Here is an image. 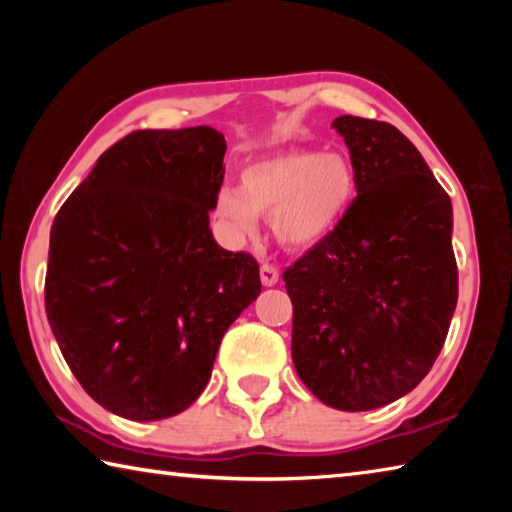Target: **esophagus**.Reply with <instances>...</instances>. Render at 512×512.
<instances>
[{"label": "esophagus", "mask_w": 512, "mask_h": 512, "mask_svg": "<svg viewBox=\"0 0 512 512\" xmlns=\"http://www.w3.org/2000/svg\"><path fill=\"white\" fill-rule=\"evenodd\" d=\"M259 277H262L264 287H273V284L280 280V271L271 264H262V268H259Z\"/></svg>", "instance_id": "1"}]
</instances>
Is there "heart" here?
Here are the masks:
<instances>
[{
    "label": "heart",
    "mask_w": 512,
    "mask_h": 512,
    "mask_svg": "<svg viewBox=\"0 0 512 512\" xmlns=\"http://www.w3.org/2000/svg\"><path fill=\"white\" fill-rule=\"evenodd\" d=\"M357 192L354 164L341 151H287L257 160L239 173V189L223 187L214 216L244 244L257 237L259 216L271 214L282 246L311 248L332 235Z\"/></svg>",
    "instance_id": "b5f03b06"
}]
</instances>
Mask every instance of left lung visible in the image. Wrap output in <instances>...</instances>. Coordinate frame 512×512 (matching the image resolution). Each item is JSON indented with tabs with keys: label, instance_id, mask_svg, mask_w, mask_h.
Returning a JSON list of instances; mask_svg holds the SVG:
<instances>
[{
	"label": "left lung",
	"instance_id": "left-lung-1",
	"mask_svg": "<svg viewBox=\"0 0 512 512\" xmlns=\"http://www.w3.org/2000/svg\"><path fill=\"white\" fill-rule=\"evenodd\" d=\"M357 198L332 235L284 271L291 357L320 402L370 411L400 400L438 359L458 300L452 201L386 121L343 115Z\"/></svg>",
	"mask_w": 512,
	"mask_h": 512
}]
</instances>
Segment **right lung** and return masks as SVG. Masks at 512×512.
<instances>
[{
	"label": "right lung",
	"instance_id": "right-lung-1",
	"mask_svg": "<svg viewBox=\"0 0 512 512\" xmlns=\"http://www.w3.org/2000/svg\"><path fill=\"white\" fill-rule=\"evenodd\" d=\"M225 137L210 126L112 144L56 214L45 309L94 402L153 422L203 393L228 327L262 291L250 255L210 230Z\"/></svg>",
	"mask_w": 512,
	"mask_h": 512
}]
</instances>
